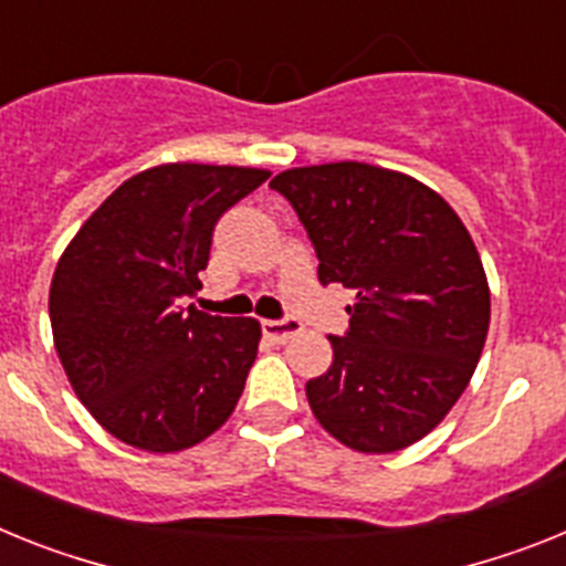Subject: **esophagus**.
I'll list each match as a JSON object with an SVG mask.
<instances>
[{
  "label": "esophagus",
  "instance_id": "1",
  "mask_svg": "<svg viewBox=\"0 0 566 566\" xmlns=\"http://www.w3.org/2000/svg\"><path fill=\"white\" fill-rule=\"evenodd\" d=\"M304 327L298 318L287 316V318H264L262 322V333L268 338H273V342H287V338L298 336Z\"/></svg>",
  "mask_w": 566,
  "mask_h": 566
}]
</instances>
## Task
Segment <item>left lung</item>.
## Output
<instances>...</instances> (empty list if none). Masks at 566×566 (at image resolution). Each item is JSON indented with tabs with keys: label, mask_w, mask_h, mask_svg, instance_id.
<instances>
[{
	"label": "left lung",
	"mask_w": 566,
	"mask_h": 566,
	"mask_svg": "<svg viewBox=\"0 0 566 566\" xmlns=\"http://www.w3.org/2000/svg\"><path fill=\"white\" fill-rule=\"evenodd\" d=\"M318 282L356 290L333 365L307 381L324 430L358 453L424 439L459 401L490 327L479 250L453 208L421 181L365 161L284 170Z\"/></svg>",
	"instance_id": "obj_1"
}]
</instances>
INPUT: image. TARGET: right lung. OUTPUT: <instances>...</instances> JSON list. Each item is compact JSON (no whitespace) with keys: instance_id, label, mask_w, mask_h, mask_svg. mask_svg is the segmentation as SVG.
I'll return each mask as SVG.
<instances>
[{"instance_id":"add662e5","label":"right lung","mask_w":566,"mask_h":566,"mask_svg":"<svg viewBox=\"0 0 566 566\" xmlns=\"http://www.w3.org/2000/svg\"><path fill=\"white\" fill-rule=\"evenodd\" d=\"M268 176L188 161L150 167L113 190L59 259L56 353L82 405L125 444L176 453L230 419L262 327L179 298L201 290L216 222Z\"/></svg>"}]
</instances>
